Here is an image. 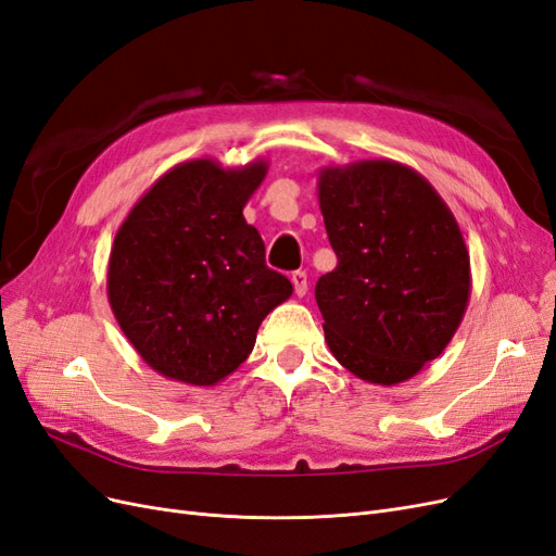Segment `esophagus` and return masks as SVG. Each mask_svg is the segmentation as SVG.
<instances>
[{"instance_id":"esophagus-1","label":"esophagus","mask_w":556,"mask_h":556,"mask_svg":"<svg viewBox=\"0 0 556 556\" xmlns=\"http://www.w3.org/2000/svg\"><path fill=\"white\" fill-rule=\"evenodd\" d=\"M292 285H294L296 296H303L305 292H308V276H305V271H294L292 274Z\"/></svg>"}]
</instances>
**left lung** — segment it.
Listing matches in <instances>:
<instances>
[{"label": "left lung", "mask_w": 556, "mask_h": 556, "mask_svg": "<svg viewBox=\"0 0 556 556\" xmlns=\"http://www.w3.org/2000/svg\"><path fill=\"white\" fill-rule=\"evenodd\" d=\"M317 198L338 257L315 287L331 354L370 384L412 379L467 311L460 225L426 177L387 159L321 167Z\"/></svg>", "instance_id": "1"}]
</instances>
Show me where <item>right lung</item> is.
Wrapping results in <instances>:
<instances>
[{"instance_id":"1","label":"right lung","mask_w":556,"mask_h":556,"mask_svg":"<svg viewBox=\"0 0 556 556\" xmlns=\"http://www.w3.org/2000/svg\"><path fill=\"white\" fill-rule=\"evenodd\" d=\"M266 169V161L179 163L114 235L110 308L147 366L167 379L216 387L253 352L262 319L292 296L243 218Z\"/></svg>"}]
</instances>
